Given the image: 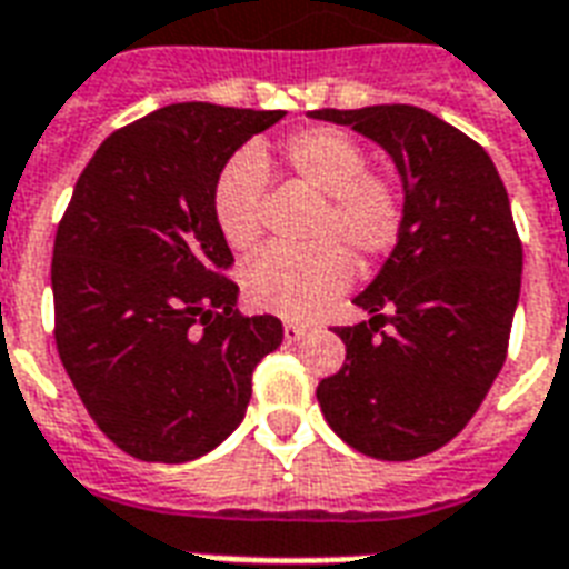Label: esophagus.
Wrapping results in <instances>:
<instances>
[{
  "mask_svg": "<svg viewBox=\"0 0 569 569\" xmlns=\"http://www.w3.org/2000/svg\"><path fill=\"white\" fill-rule=\"evenodd\" d=\"M306 339V327L302 323H284V341H302Z\"/></svg>",
  "mask_w": 569,
  "mask_h": 569,
  "instance_id": "obj_1",
  "label": "esophagus"
}]
</instances>
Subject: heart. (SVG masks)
I'll return each instance as SVG.
<instances>
[{
  "label": "heart",
  "instance_id": "b5f03b06",
  "mask_svg": "<svg viewBox=\"0 0 569 569\" xmlns=\"http://www.w3.org/2000/svg\"><path fill=\"white\" fill-rule=\"evenodd\" d=\"M279 164L320 194L309 249H263L242 267L246 300L260 311L311 320L353 281V259L371 267L387 258L405 228V200L387 173L369 170L366 149L348 131L311 126L279 143ZM267 152L242 149L212 182V221L224 246L249 251L260 239V203L269 182Z\"/></svg>",
  "mask_w": 569,
  "mask_h": 569
}]
</instances>
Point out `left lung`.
<instances>
[{"label":"left lung","mask_w":569,"mask_h":569,"mask_svg":"<svg viewBox=\"0 0 569 569\" xmlns=\"http://www.w3.org/2000/svg\"><path fill=\"white\" fill-rule=\"evenodd\" d=\"M381 143L405 186L396 249L339 327L345 366L318 383L320 411L353 450L408 462L468 426L507 360L522 242L489 152L429 110H311Z\"/></svg>","instance_id":"1"}]
</instances>
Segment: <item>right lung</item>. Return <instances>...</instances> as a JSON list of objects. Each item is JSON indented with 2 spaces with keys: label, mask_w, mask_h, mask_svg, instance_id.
<instances>
[{
  "label": "right lung",
  "mask_w": 569,
  "mask_h": 569,
  "mask_svg": "<svg viewBox=\"0 0 569 569\" xmlns=\"http://www.w3.org/2000/svg\"><path fill=\"white\" fill-rule=\"evenodd\" d=\"M284 110L161 107L89 158L53 242L59 360L89 417L143 462H191L246 417L281 320L237 309L212 182Z\"/></svg>",
  "instance_id": "right-lung-1"
}]
</instances>
